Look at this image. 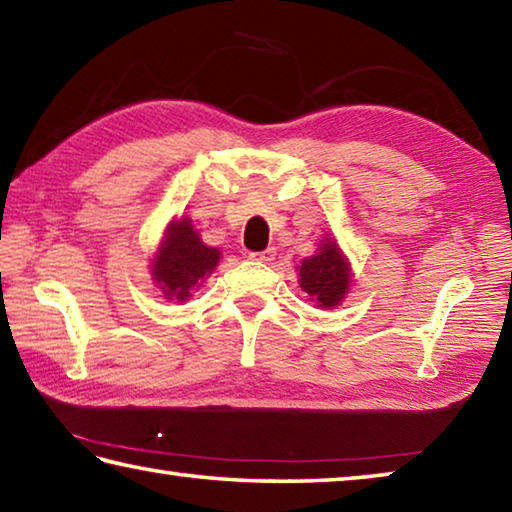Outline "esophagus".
Instances as JSON below:
<instances>
[{
  "instance_id": "esophagus-1",
  "label": "esophagus",
  "mask_w": 512,
  "mask_h": 512,
  "mask_svg": "<svg viewBox=\"0 0 512 512\" xmlns=\"http://www.w3.org/2000/svg\"><path fill=\"white\" fill-rule=\"evenodd\" d=\"M248 259H253V262H262V264H271L275 259V248H266L262 253H250Z\"/></svg>"
}]
</instances>
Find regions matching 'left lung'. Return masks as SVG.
<instances>
[{
  "label": "left lung",
  "instance_id": "8db88e82",
  "mask_svg": "<svg viewBox=\"0 0 512 512\" xmlns=\"http://www.w3.org/2000/svg\"><path fill=\"white\" fill-rule=\"evenodd\" d=\"M298 277L302 291L316 307L334 309L350 293V259L343 255L339 241L332 235H325L320 239L316 253L300 262Z\"/></svg>",
  "mask_w": 512,
  "mask_h": 512
}]
</instances>
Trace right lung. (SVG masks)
<instances>
[{"instance_id": "1", "label": "right lung", "mask_w": 512, "mask_h": 512, "mask_svg": "<svg viewBox=\"0 0 512 512\" xmlns=\"http://www.w3.org/2000/svg\"><path fill=\"white\" fill-rule=\"evenodd\" d=\"M221 250L205 246L189 216L169 221L151 259V280L167 300L187 302L219 266Z\"/></svg>"}]
</instances>
